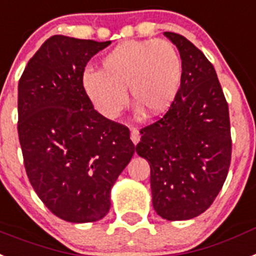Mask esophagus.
<instances>
[{"label": "esophagus", "mask_w": 256, "mask_h": 256, "mask_svg": "<svg viewBox=\"0 0 256 256\" xmlns=\"http://www.w3.org/2000/svg\"><path fill=\"white\" fill-rule=\"evenodd\" d=\"M130 138H132L134 144H138V142L140 140V132H139L138 128H132V130H130Z\"/></svg>", "instance_id": "esophagus-1"}]
</instances>
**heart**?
Here are the masks:
<instances>
[{
	"label": "heart",
	"instance_id": "b5f03b06",
	"mask_svg": "<svg viewBox=\"0 0 256 256\" xmlns=\"http://www.w3.org/2000/svg\"><path fill=\"white\" fill-rule=\"evenodd\" d=\"M184 66L177 48L168 40H128L102 60V72L88 68L82 84L100 113L116 118L130 96L150 114L169 109L181 88Z\"/></svg>",
	"mask_w": 256,
	"mask_h": 256
}]
</instances>
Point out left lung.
<instances>
[{
    "mask_svg": "<svg viewBox=\"0 0 256 256\" xmlns=\"http://www.w3.org/2000/svg\"><path fill=\"white\" fill-rule=\"evenodd\" d=\"M184 66L169 110L140 130L136 154L151 166L152 204L166 220H188L210 208L232 158L229 108L214 68L182 35L164 32Z\"/></svg>",
    "mask_w": 256,
    "mask_h": 256,
    "instance_id": "1",
    "label": "left lung"
}]
</instances>
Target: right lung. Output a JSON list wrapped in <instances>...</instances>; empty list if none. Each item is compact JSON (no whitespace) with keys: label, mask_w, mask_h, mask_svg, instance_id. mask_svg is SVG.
Segmentation results:
<instances>
[{"label":"right lung","mask_w":256,"mask_h":256,"mask_svg":"<svg viewBox=\"0 0 256 256\" xmlns=\"http://www.w3.org/2000/svg\"><path fill=\"white\" fill-rule=\"evenodd\" d=\"M110 44L54 35L26 66L18 84V134L38 196L70 222L102 218L110 188L135 152L130 130L94 109L82 76Z\"/></svg>","instance_id":"1"}]
</instances>
